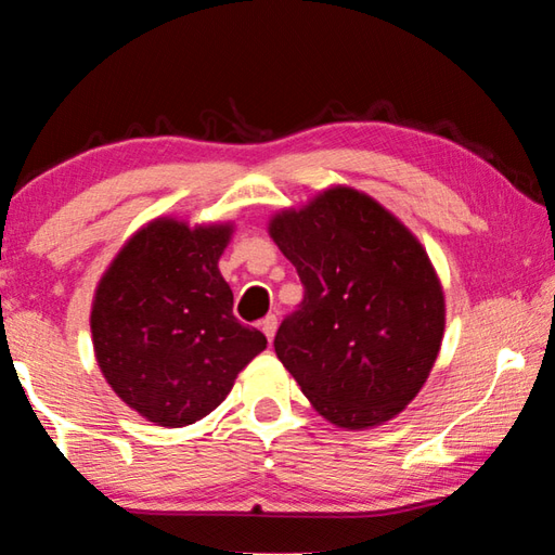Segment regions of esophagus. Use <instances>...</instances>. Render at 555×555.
Instances as JSON below:
<instances>
[{
    "label": "esophagus",
    "instance_id": "obj_1",
    "mask_svg": "<svg viewBox=\"0 0 555 555\" xmlns=\"http://www.w3.org/2000/svg\"><path fill=\"white\" fill-rule=\"evenodd\" d=\"M259 327H261V333H264L267 337H269V343L274 340V335H276V327H279V318L276 315H267L264 321L259 323Z\"/></svg>",
    "mask_w": 555,
    "mask_h": 555
}]
</instances>
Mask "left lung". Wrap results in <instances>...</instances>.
I'll use <instances>...</instances> for the list:
<instances>
[{"mask_svg":"<svg viewBox=\"0 0 555 555\" xmlns=\"http://www.w3.org/2000/svg\"><path fill=\"white\" fill-rule=\"evenodd\" d=\"M304 304L274 350L313 409L347 430L382 426L424 387L446 331L434 264L397 215L350 185L271 215Z\"/></svg>","mask_w":555,"mask_h":555,"instance_id":"left-lung-1","label":"left lung"}]
</instances>
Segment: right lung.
I'll return each instance as SVG.
<instances>
[{"label": "right lung", "mask_w": 555, "mask_h": 555, "mask_svg": "<svg viewBox=\"0 0 555 555\" xmlns=\"http://www.w3.org/2000/svg\"><path fill=\"white\" fill-rule=\"evenodd\" d=\"M234 222L156 218L109 261L92 296L95 360L112 391L156 426L183 428L228 397L267 347L232 315L218 261Z\"/></svg>", "instance_id": "add662e5"}]
</instances>
